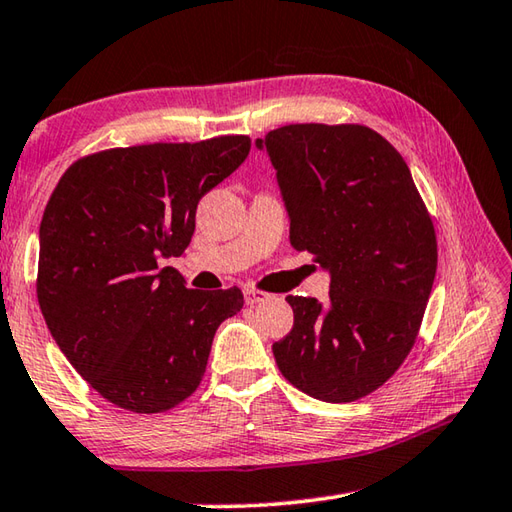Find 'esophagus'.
<instances>
[{"instance_id": "obj_1", "label": "esophagus", "mask_w": 512, "mask_h": 512, "mask_svg": "<svg viewBox=\"0 0 512 512\" xmlns=\"http://www.w3.org/2000/svg\"><path fill=\"white\" fill-rule=\"evenodd\" d=\"M268 293H264V291H257V288H244V300H246V304H250V306H255V304H262V302H266L268 300Z\"/></svg>"}]
</instances>
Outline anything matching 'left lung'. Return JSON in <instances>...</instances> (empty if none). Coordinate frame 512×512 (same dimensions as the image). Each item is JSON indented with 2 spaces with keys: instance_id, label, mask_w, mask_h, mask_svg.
Masks as SVG:
<instances>
[{
  "instance_id": "1",
  "label": "left lung",
  "mask_w": 512,
  "mask_h": 512,
  "mask_svg": "<svg viewBox=\"0 0 512 512\" xmlns=\"http://www.w3.org/2000/svg\"><path fill=\"white\" fill-rule=\"evenodd\" d=\"M275 167L291 244L331 277L329 300L293 297L273 345L288 383L351 403L403 365L436 275V237L410 167L374 129L302 123L255 141Z\"/></svg>"
}]
</instances>
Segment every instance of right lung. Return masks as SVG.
<instances>
[{
  "instance_id": "1",
  "label": "right lung",
  "mask_w": 512,
  "mask_h": 512,
  "mask_svg": "<svg viewBox=\"0 0 512 512\" xmlns=\"http://www.w3.org/2000/svg\"><path fill=\"white\" fill-rule=\"evenodd\" d=\"M248 136L118 147L73 163L40 224L37 302L73 369L123 410L165 412L199 387L237 286L185 288L174 268L203 194L246 161Z\"/></svg>"
}]
</instances>
